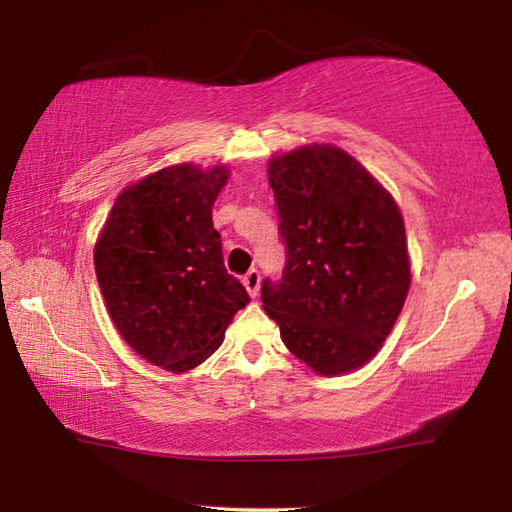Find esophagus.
Instances as JSON below:
<instances>
[{"label": "esophagus", "mask_w": 512, "mask_h": 512, "mask_svg": "<svg viewBox=\"0 0 512 512\" xmlns=\"http://www.w3.org/2000/svg\"><path fill=\"white\" fill-rule=\"evenodd\" d=\"M241 282H244L248 296L255 298L257 291H259V271H257V268H250V271L244 277H241Z\"/></svg>", "instance_id": "1"}]
</instances>
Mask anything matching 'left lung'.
Masks as SVG:
<instances>
[{
  "mask_svg": "<svg viewBox=\"0 0 512 512\" xmlns=\"http://www.w3.org/2000/svg\"><path fill=\"white\" fill-rule=\"evenodd\" d=\"M287 268L264 280V311L293 357L336 377L375 357L411 287L400 207L334 144H307L268 160Z\"/></svg>",
  "mask_w": 512,
  "mask_h": 512,
  "instance_id": "1",
  "label": "left lung"
}]
</instances>
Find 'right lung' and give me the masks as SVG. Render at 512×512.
<instances>
[{
    "mask_svg": "<svg viewBox=\"0 0 512 512\" xmlns=\"http://www.w3.org/2000/svg\"><path fill=\"white\" fill-rule=\"evenodd\" d=\"M225 164H171L117 196L94 244L103 302L131 348L153 366L187 372L219 350L250 298L223 266L212 207Z\"/></svg>",
    "mask_w": 512,
    "mask_h": 512,
    "instance_id": "add662e5",
    "label": "right lung"
}]
</instances>
